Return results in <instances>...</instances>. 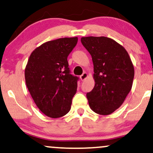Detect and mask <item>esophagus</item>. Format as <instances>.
Masks as SVG:
<instances>
[{
	"mask_svg": "<svg viewBox=\"0 0 153 153\" xmlns=\"http://www.w3.org/2000/svg\"><path fill=\"white\" fill-rule=\"evenodd\" d=\"M88 73H83L80 76V78L81 80H85L87 78H88Z\"/></svg>",
	"mask_w": 153,
	"mask_h": 153,
	"instance_id": "obj_1",
	"label": "esophagus"
}]
</instances>
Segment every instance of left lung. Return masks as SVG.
<instances>
[{
	"mask_svg": "<svg viewBox=\"0 0 153 153\" xmlns=\"http://www.w3.org/2000/svg\"><path fill=\"white\" fill-rule=\"evenodd\" d=\"M81 42L92 56L94 88L87 93L90 109L100 115L121 106L132 88L134 67L121 44L105 36H86Z\"/></svg>",
	"mask_w": 153,
	"mask_h": 153,
	"instance_id": "left-lung-1",
	"label": "left lung"
}]
</instances>
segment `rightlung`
I'll list each match as a JSON object with an SVG mask.
<instances>
[{
	"label": "right lung",
	"mask_w": 153,
	"mask_h": 153,
	"mask_svg": "<svg viewBox=\"0 0 153 153\" xmlns=\"http://www.w3.org/2000/svg\"><path fill=\"white\" fill-rule=\"evenodd\" d=\"M78 37L60 38L42 44L31 53L25 70V82L34 103L47 117L68 113L78 78L70 73L67 58Z\"/></svg>",
	"instance_id": "1"
}]
</instances>
